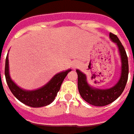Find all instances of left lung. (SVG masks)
Masks as SVG:
<instances>
[{
    "instance_id": "8db88e82",
    "label": "left lung",
    "mask_w": 134,
    "mask_h": 134,
    "mask_svg": "<svg viewBox=\"0 0 134 134\" xmlns=\"http://www.w3.org/2000/svg\"><path fill=\"white\" fill-rule=\"evenodd\" d=\"M110 38L117 44L122 58V74L119 81L116 85L107 90L93 88L87 84L85 75L78 70H76L78 74V88L79 93L85 101L94 106H105L114 102L125 90L128 79L129 67L125 49L116 35L110 32Z\"/></svg>"
}]
</instances>
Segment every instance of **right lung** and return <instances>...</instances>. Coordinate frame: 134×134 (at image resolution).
<instances>
[{"label": "right lung", "mask_w": 134, "mask_h": 134, "mask_svg": "<svg viewBox=\"0 0 134 134\" xmlns=\"http://www.w3.org/2000/svg\"><path fill=\"white\" fill-rule=\"evenodd\" d=\"M70 71H71V70H68L67 71L56 74L48 84L40 89L32 91H26L18 87L11 80L9 74L8 55L6 58L5 77L9 90L20 102L32 108H41L50 104L57 96L64 78L67 76V73Z\"/></svg>", "instance_id": "add662e5"}]
</instances>
